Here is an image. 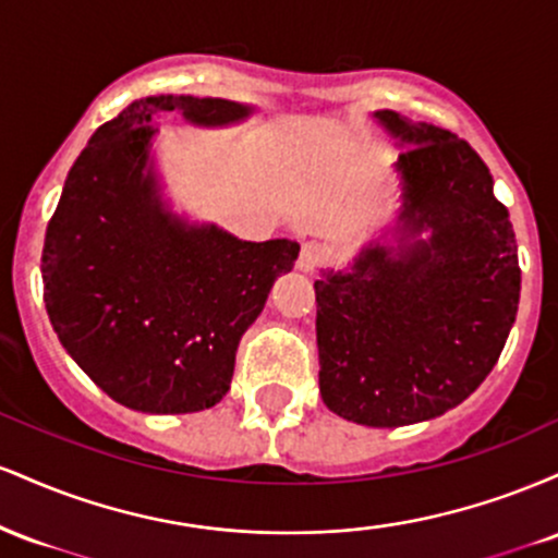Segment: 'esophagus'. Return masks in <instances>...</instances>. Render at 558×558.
Instances as JSON below:
<instances>
[{
    "label": "esophagus",
    "instance_id": "obj_1",
    "mask_svg": "<svg viewBox=\"0 0 558 558\" xmlns=\"http://www.w3.org/2000/svg\"><path fill=\"white\" fill-rule=\"evenodd\" d=\"M323 257H325V248L319 246L317 241L304 243V246H301V252H299V259H296L299 270L301 272H312L319 265V262H323Z\"/></svg>",
    "mask_w": 558,
    "mask_h": 558
}]
</instances>
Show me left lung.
<instances>
[{
	"instance_id": "8db88e82",
	"label": "left lung",
	"mask_w": 558,
	"mask_h": 558,
	"mask_svg": "<svg viewBox=\"0 0 558 558\" xmlns=\"http://www.w3.org/2000/svg\"><path fill=\"white\" fill-rule=\"evenodd\" d=\"M375 118L403 149L399 246L367 243L349 272L315 280L319 393L338 417L401 427L440 417L488 377L522 272L509 209L477 151L393 110Z\"/></svg>"
}]
</instances>
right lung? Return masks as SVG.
Listing matches in <instances>:
<instances>
[{"label": "right lung", "mask_w": 558, "mask_h": 558, "mask_svg": "<svg viewBox=\"0 0 558 558\" xmlns=\"http://www.w3.org/2000/svg\"><path fill=\"white\" fill-rule=\"evenodd\" d=\"M168 112L213 128L252 107L172 94L128 105L70 168L41 254L60 343L110 399L146 414L202 412L228 393L241 336L299 257L296 241H241L165 207L149 146Z\"/></svg>", "instance_id": "right-lung-1"}]
</instances>
